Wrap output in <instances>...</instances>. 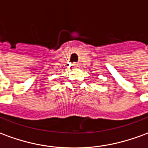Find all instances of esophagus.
Returning <instances> with one entry per match:
<instances>
[{"mask_svg":"<svg viewBox=\"0 0 148 148\" xmlns=\"http://www.w3.org/2000/svg\"><path fill=\"white\" fill-rule=\"evenodd\" d=\"M74 67H77V65H76V64H74Z\"/></svg>","mask_w":148,"mask_h":148,"instance_id":"1","label":"esophagus"}]
</instances>
